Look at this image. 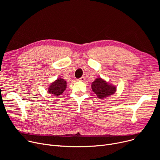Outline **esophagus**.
I'll return each instance as SVG.
<instances>
[{
	"mask_svg": "<svg viewBox=\"0 0 160 160\" xmlns=\"http://www.w3.org/2000/svg\"><path fill=\"white\" fill-rule=\"evenodd\" d=\"M78 80H79V81H84L85 80V77H82L80 78H79Z\"/></svg>",
	"mask_w": 160,
	"mask_h": 160,
	"instance_id": "1",
	"label": "esophagus"
}]
</instances>
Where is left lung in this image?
<instances>
[{"instance_id":"obj_1","label":"left lung","mask_w":160,"mask_h":160,"mask_svg":"<svg viewBox=\"0 0 160 160\" xmlns=\"http://www.w3.org/2000/svg\"><path fill=\"white\" fill-rule=\"evenodd\" d=\"M91 89L98 98H105L114 94L117 88L108 83L102 78H98L92 82Z\"/></svg>"}]
</instances>
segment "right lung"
<instances>
[{"mask_svg":"<svg viewBox=\"0 0 160 160\" xmlns=\"http://www.w3.org/2000/svg\"><path fill=\"white\" fill-rule=\"evenodd\" d=\"M67 88V82L61 78H58L56 80L51 83L48 88V93L55 96H59L63 93Z\"/></svg>","mask_w":160,"mask_h":160,"instance_id":"obj_1","label":"right lung"}]
</instances>
